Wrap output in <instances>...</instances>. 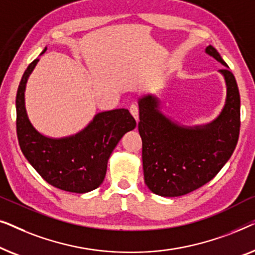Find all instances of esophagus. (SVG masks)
<instances>
[{"mask_svg": "<svg viewBox=\"0 0 255 255\" xmlns=\"http://www.w3.org/2000/svg\"><path fill=\"white\" fill-rule=\"evenodd\" d=\"M130 113H131L132 116L134 117V120L138 122L139 121V109H138V107L135 106V104H132V106L130 107Z\"/></svg>", "mask_w": 255, "mask_h": 255, "instance_id": "34e87169", "label": "esophagus"}]
</instances>
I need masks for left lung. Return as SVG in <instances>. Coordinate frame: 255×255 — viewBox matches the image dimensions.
<instances>
[{"label": "left lung", "instance_id": "8db88e82", "mask_svg": "<svg viewBox=\"0 0 255 255\" xmlns=\"http://www.w3.org/2000/svg\"><path fill=\"white\" fill-rule=\"evenodd\" d=\"M205 53L225 66L226 100L219 116L204 125L184 127L160 111L158 97L138 101V130L142 140V169L148 189L159 196L176 197L214 179L231 158L239 138L240 95L235 75L211 45Z\"/></svg>", "mask_w": 255, "mask_h": 255}]
</instances>
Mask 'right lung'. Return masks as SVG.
<instances>
[{
  "label": "right lung",
  "instance_id": "add662e5",
  "mask_svg": "<svg viewBox=\"0 0 255 255\" xmlns=\"http://www.w3.org/2000/svg\"><path fill=\"white\" fill-rule=\"evenodd\" d=\"M45 50L40 54L45 53ZM39 59L29 65L20 80L16 96V128L19 147L30 165L51 186L83 194L103 182L108 160L127 132L135 128L128 109H115L95 115L78 133L50 138L38 132L27 117L25 87Z\"/></svg>",
  "mask_w": 255,
  "mask_h": 255
}]
</instances>
